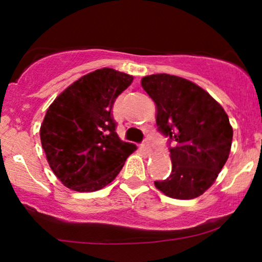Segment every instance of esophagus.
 Instances as JSON below:
<instances>
[{"label":"esophagus","mask_w":262,"mask_h":262,"mask_svg":"<svg viewBox=\"0 0 262 262\" xmlns=\"http://www.w3.org/2000/svg\"><path fill=\"white\" fill-rule=\"evenodd\" d=\"M141 149L143 151H146L147 154H150V148H149V143H148V141H144L143 143H142Z\"/></svg>","instance_id":"esophagus-1"}]
</instances>
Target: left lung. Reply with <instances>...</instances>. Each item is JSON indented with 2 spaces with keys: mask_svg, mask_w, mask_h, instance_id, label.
<instances>
[{
  "mask_svg": "<svg viewBox=\"0 0 262 262\" xmlns=\"http://www.w3.org/2000/svg\"><path fill=\"white\" fill-rule=\"evenodd\" d=\"M141 85L156 103L159 130L170 148L171 175L154 185L173 199H194L208 190L228 159L233 128L228 115L205 90L183 77L153 74Z\"/></svg>",
  "mask_w": 262,
  "mask_h": 262,
  "instance_id": "obj_1",
  "label": "left lung"
}]
</instances>
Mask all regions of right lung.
I'll list each match as a JSON object with an SVG mask.
<instances>
[{
  "mask_svg": "<svg viewBox=\"0 0 262 262\" xmlns=\"http://www.w3.org/2000/svg\"><path fill=\"white\" fill-rule=\"evenodd\" d=\"M134 76L103 68L68 86L48 106L40 127L48 165L76 192H96L118 176L137 149L115 132L112 108Z\"/></svg>",
  "mask_w": 262,
  "mask_h": 262,
  "instance_id": "obj_1",
  "label": "right lung"
}]
</instances>
